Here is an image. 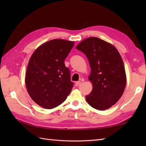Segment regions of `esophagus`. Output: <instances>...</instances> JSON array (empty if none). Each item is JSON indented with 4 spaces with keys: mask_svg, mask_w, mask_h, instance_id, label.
<instances>
[{
    "mask_svg": "<svg viewBox=\"0 0 146 146\" xmlns=\"http://www.w3.org/2000/svg\"><path fill=\"white\" fill-rule=\"evenodd\" d=\"M81 82H80V81H78V82H75V86H78L80 84H81Z\"/></svg>",
    "mask_w": 146,
    "mask_h": 146,
    "instance_id": "34e87169",
    "label": "esophagus"
}]
</instances>
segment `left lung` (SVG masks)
<instances>
[{
	"mask_svg": "<svg viewBox=\"0 0 146 146\" xmlns=\"http://www.w3.org/2000/svg\"><path fill=\"white\" fill-rule=\"evenodd\" d=\"M76 48L88 58L91 68L89 76L93 84L86 100L93 108L104 110L119 100L126 85L124 64L113 45L95 37L83 40Z\"/></svg>",
	"mask_w": 146,
	"mask_h": 146,
	"instance_id": "obj_1",
	"label": "left lung"
}]
</instances>
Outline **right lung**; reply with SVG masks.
<instances>
[{"mask_svg":"<svg viewBox=\"0 0 146 146\" xmlns=\"http://www.w3.org/2000/svg\"><path fill=\"white\" fill-rule=\"evenodd\" d=\"M74 42L52 39L37 48L31 57L26 75L30 97L44 108L51 109L66 100L73 86L64 60Z\"/></svg>","mask_w":146,"mask_h":146,"instance_id":"right-lung-1","label":"right lung"}]
</instances>
